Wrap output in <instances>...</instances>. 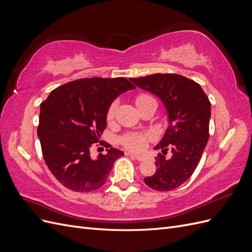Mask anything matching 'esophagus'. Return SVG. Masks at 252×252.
I'll use <instances>...</instances> for the list:
<instances>
[{
    "instance_id": "obj_1",
    "label": "esophagus",
    "mask_w": 252,
    "mask_h": 252,
    "mask_svg": "<svg viewBox=\"0 0 252 252\" xmlns=\"http://www.w3.org/2000/svg\"><path fill=\"white\" fill-rule=\"evenodd\" d=\"M127 155H129V156H131L132 158H134L135 159H138V161H143V159L145 158L143 156H139V155H133V154H130V152H128V154Z\"/></svg>"
}]
</instances>
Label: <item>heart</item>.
<instances>
[{"instance_id": "b5f03b06", "label": "heart", "mask_w": 252, "mask_h": 252, "mask_svg": "<svg viewBox=\"0 0 252 252\" xmlns=\"http://www.w3.org/2000/svg\"><path fill=\"white\" fill-rule=\"evenodd\" d=\"M149 100H152V97L148 94H139L135 98V103L136 106H141L145 102H147ZM117 102H112L111 105L109 106V108L107 110V120L111 121L114 118V114H116L117 110ZM149 136L146 133H141V132H129L125 134L123 138L121 139L122 144L128 149H130L132 151H141L145 147L147 146Z\"/></svg>"}]
</instances>
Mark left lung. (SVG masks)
I'll list each match as a JSON object with an SVG mask.
<instances>
[{
	"mask_svg": "<svg viewBox=\"0 0 252 252\" xmlns=\"http://www.w3.org/2000/svg\"><path fill=\"white\" fill-rule=\"evenodd\" d=\"M130 81L165 106L168 127L155 149L167 154L169 147L171 157L158 155L156 173L144 182L158 191H170L191 177L200 163L209 139L210 102L199 84L180 74L156 73Z\"/></svg>",
	"mask_w": 252,
	"mask_h": 252,
	"instance_id": "left-lung-1",
	"label": "left lung"
}]
</instances>
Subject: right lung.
Listing matches in <instances>:
<instances>
[{
    "mask_svg": "<svg viewBox=\"0 0 252 252\" xmlns=\"http://www.w3.org/2000/svg\"><path fill=\"white\" fill-rule=\"evenodd\" d=\"M135 87L124 78L80 79L52 90L40 106L37 127L45 163L66 188L89 192L105 184L114 162L124 156L105 146L107 154L90 157V149L107 126V110L116 98Z\"/></svg>",
    "mask_w": 252,
    "mask_h": 252,
    "instance_id": "1",
    "label": "right lung"
}]
</instances>
